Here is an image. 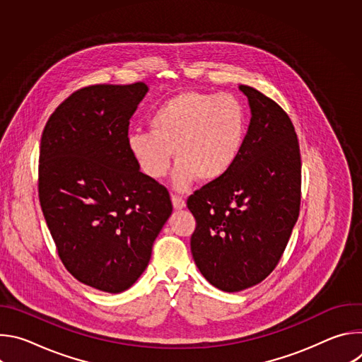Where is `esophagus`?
<instances>
[{
    "instance_id": "esophagus-1",
    "label": "esophagus",
    "mask_w": 362,
    "mask_h": 362,
    "mask_svg": "<svg viewBox=\"0 0 362 362\" xmlns=\"http://www.w3.org/2000/svg\"><path fill=\"white\" fill-rule=\"evenodd\" d=\"M172 203H173V208L176 211H180L186 206V202L180 196H176V194H172Z\"/></svg>"
}]
</instances>
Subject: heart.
Returning a JSON list of instances; mask_svg holds the SVG:
<instances>
[{
  "label": "heart",
  "instance_id": "b5f03b06",
  "mask_svg": "<svg viewBox=\"0 0 362 362\" xmlns=\"http://www.w3.org/2000/svg\"><path fill=\"white\" fill-rule=\"evenodd\" d=\"M147 132H132L127 148L140 172L162 179L170 166L175 189H187L197 177L215 182L236 163L245 140V113L228 94L183 91L168 98L148 116Z\"/></svg>",
  "mask_w": 362,
  "mask_h": 362
}]
</instances>
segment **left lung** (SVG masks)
<instances>
[{"label":"left lung","instance_id":"8db88e82","mask_svg":"<svg viewBox=\"0 0 362 362\" xmlns=\"http://www.w3.org/2000/svg\"><path fill=\"white\" fill-rule=\"evenodd\" d=\"M250 122L235 166L187 199L196 219L194 264L215 288L239 292L278 265L300 204V154L293 124L274 100L239 84Z\"/></svg>","mask_w":362,"mask_h":362}]
</instances>
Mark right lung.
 <instances>
[{
    "instance_id": "obj_1",
    "label": "right lung",
    "mask_w": 362,
    "mask_h": 362,
    "mask_svg": "<svg viewBox=\"0 0 362 362\" xmlns=\"http://www.w3.org/2000/svg\"><path fill=\"white\" fill-rule=\"evenodd\" d=\"M144 83L98 84L71 94L48 119L40 148L41 209L67 271L120 293L148 265L172 215L169 192L130 156V119Z\"/></svg>"
}]
</instances>
